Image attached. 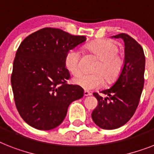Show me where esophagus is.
I'll list each match as a JSON object with an SVG mask.
<instances>
[{
	"label": "esophagus",
	"instance_id": "1",
	"mask_svg": "<svg viewBox=\"0 0 154 154\" xmlns=\"http://www.w3.org/2000/svg\"><path fill=\"white\" fill-rule=\"evenodd\" d=\"M84 96L85 97H88V96H91V93L88 91H85L84 92Z\"/></svg>",
	"mask_w": 154,
	"mask_h": 154
}]
</instances>
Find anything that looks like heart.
I'll return each mask as SVG.
<instances>
[{"label": "heart", "mask_w": 154, "mask_h": 154, "mask_svg": "<svg viewBox=\"0 0 154 154\" xmlns=\"http://www.w3.org/2000/svg\"><path fill=\"white\" fill-rule=\"evenodd\" d=\"M88 49L100 59L94 73H80L73 78L74 85L85 90H92L103 85V77L112 81L118 77L123 66V60L119 55L118 46L111 40L102 39L88 46ZM64 64L72 74L81 71V51L73 48L66 53Z\"/></svg>", "instance_id": "b5f03b06"}]
</instances>
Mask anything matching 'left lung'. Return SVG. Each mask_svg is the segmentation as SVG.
I'll return each instance as SVG.
<instances>
[{
	"label": "left lung",
	"instance_id": "left-lung-1",
	"mask_svg": "<svg viewBox=\"0 0 154 154\" xmlns=\"http://www.w3.org/2000/svg\"><path fill=\"white\" fill-rule=\"evenodd\" d=\"M112 38L124 41V64L118 79L108 89L101 91L106 96L94 92L98 105L93 110L92 119L102 129L114 130L126 124L135 112L144 86L146 58L143 49L127 34Z\"/></svg>",
	"mask_w": 154,
	"mask_h": 154
}]
</instances>
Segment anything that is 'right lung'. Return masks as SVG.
<instances>
[{
    "label": "right lung",
    "instance_id": "right-lung-1",
    "mask_svg": "<svg viewBox=\"0 0 154 154\" xmlns=\"http://www.w3.org/2000/svg\"><path fill=\"white\" fill-rule=\"evenodd\" d=\"M86 41L57 28L45 27L25 38L16 51L11 77L19 114L31 127L49 131L59 126L68 107L84 96L78 85H68L64 64L71 49Z\"/></svg>",
    "mask_w": 154,
    "mask_h": 154
}]
</instances>
